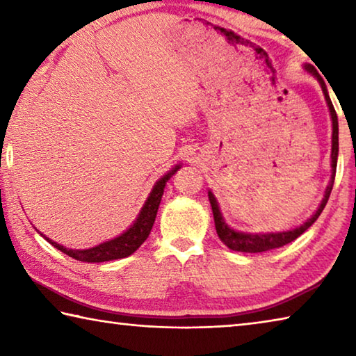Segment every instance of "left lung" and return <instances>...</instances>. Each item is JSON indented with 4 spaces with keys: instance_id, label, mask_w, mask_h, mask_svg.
<instances>
[{
    "instance_id": "1",
    "label": "left lung",
    "mask_w": 356,
    "mask_h": 356,
    "mask_svg": "<svg viewBox=\"0 0 356 356\" xmlns=\"http://www.w3.org/2000/svg\"><path fill=\"white\" fill-rule=\"evenodd\" d=\"M305 70L314 76L318 81V84H321L323 95H325V100H327V105L330 110L331 125H333V135H331V179H330V184L327 185V188H325L323 200L321 202V206H318V209L316 210V213L312 215L311 218L306 220L303 225L291 229V231L251 234V232H240V231H236V229H232L231 226H227V222L225 221V218H222L218 201H216L213 193L209 190V201H210V206H212L216 234H218L220 240L227 246L229 250L238 251V252H264V251H270V250L280 248V246L291 243L295 238L300 237L301 234L306 231V229L314 225V221L318 218V216H321L322 210L325 209V206H327L330 193H331V190H333L334 176H336L337 152H339V127H337V116H336L334 106H333V104H331L327 84H325V80L322 78V75L318 74L314 65H311V64H305Z\"/></svg>"
}]
</instances>
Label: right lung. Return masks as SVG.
I'll return each instance as SVG.
<instances>
[{
    "label": "right lung",
    "mask_w": 356,
    "mask_h": 356,
    "mask_svg": "<svg viewBox=\"0 0 356 356\" xmlns=\"http://www.w3.org/2000/svg\"><path fill=\"white\" fill-rule=\"evenodd\" d=\"M180 166L182 165H176L171 171H168L165 176H161L159 180H156L152 191L149 193L146 202L143 204L140 213H138L136 220L134 221V225H130L127 231H124L120 236L114 237L111 240H106L104 243L92 246V248H88V250H70L56 242H53V240H50L47 236H44V234L39 232L38 229H35V231H38L48 243L55 246L56 250L63 251L64 254H67L81 262H108V261H114V259H122L134 254V252L144 243V240L149 237L150 229H152L155 216H156V210H159V206H160L161 196H163L166 182L180 170Z\"/></svg>",
    "instance_id": "right-lung-1"
}]
</instances>
